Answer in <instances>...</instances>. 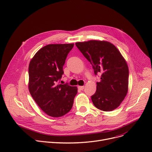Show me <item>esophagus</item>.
Returning a JSON list of instances; mask_svg holds the SVG:
<instances>
[{
    "mask_svg": "<svg viewBox=\"0 0 152 152\" xmlns=\"http://www.w3.org/2000/svg\"><path fill=\"white\" fill-rule=\"evenodd\" d=\"M84 88H85L84 86H78V88L80 90H83V89H84Z\"/></svg>",
    "mask_w": 152,
    "mask_h": 152,
    "instance_id": "34e87169",
    "label": "esophagus"
}]
</instances>
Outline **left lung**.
<instances>
[{
  "instance_id": "obj_1",
  "label": "left lung",
  "mask_w": 152,
  "mask_h": 152,
  "mask_svg": "<svg viewBox=\"0 0 152 152\" xmlns=\"http://www.w3.org/2000/svg\"><path fill=\"white\" fill-rule=\"evenodd\" d=\"M75 45L91 63L94 74L101 75L91 96L94 106L106 112L117 108L127 94L129 78L128 67L120 52L105 41L77 42Z\"/></svg>"
}]
</instances>
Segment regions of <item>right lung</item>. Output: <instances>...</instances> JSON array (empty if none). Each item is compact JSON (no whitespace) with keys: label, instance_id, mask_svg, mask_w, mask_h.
Instances as JSON below:
<instances>
[{"label":"right lung","instance_id":"obj_1","mask_svg":"<svg viewBox=\"0 0 152 152\" xmlns=\"http://www.w3.org/2000/svg\"><path fill=\"white\" fill-rule=\"evenodd\" d=\"M74 44H50L40 49L29 66V90L34 100L48 115L59 117L72 107L77 86L59 84L63 66Z\"/></svg>","mask_w":152,"mask_h":152}]
</instances>
